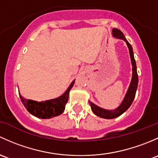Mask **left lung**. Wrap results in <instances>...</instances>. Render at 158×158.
<instances>
[{
  "instance_id": "left-lung-1",
  "label": "left lung",
  "mask_w": 158,
  "mask_h": 158,
  "mask_svg": "<svg viewBox=\"0 0 158 158\" xmlns=\"http://www.w3.org/2000/svg\"><path fill=\"white\" fill-rule=\"evenodd\" d=\"M113 35L114 37H116V38L121 39V40H124L126 43V44H127L128 48V49H129V54L130 57H131V64H132V79H131V84H130L127 94H126V97H125L124 100H123L121 105H120L116 110H113V111L104 110V109H102L100 108V107L97 106H96L95 104L91 103V102H89L91 107V110L94 112V114L97 115V116L101 117V118H108V119L114 118L119 116L120 115H122L123 113H125V112L129 108L130 106L132 103L133 100H134L135 97L136 90H137L138 87V83H139V77H138L137 69H136V63L134 58V54H133L132 47H131V45H130L129 43L127 41V40H126V37L124 36L123 32H122L119 30H118V29H113Z\"/></svg>"
}]
</instances>
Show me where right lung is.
<instances>
[{"label":"right lung","mask_w":158,"mask_h":158,"mask_svg":"<svg viewBox=\"0 0 158 158\" xmlns=\"http://www.w3.org/2000/svg\"><path fill=\"white\" fill-rule=\"evenodd\" d=\"M73 81L62 96L54 100H47V101L36 102L34 100H26L19 94V97L24 106L27 108L34 116L41 118H49L59 115L64 112L66 103H68L69 91L74 85Z\"/></svg>","instance_id":"1"}]
</instances>
